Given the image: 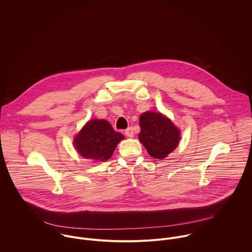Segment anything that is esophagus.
<instances>
[{
    "label": "esophagus",
    "mask_w": 252,
    "mask_h": 252,
    "mask_svg": "<svg viewBox=\"0 0 252 252\" xmlns=\"http://www.w3.org/2000/svg\"><path fill=\"white\" fill-rule=\"evenodd\" d=\"M125 135H126L128 138H133V137H134L133 128H132V127H129L128 129H126V130H125Z\"/></svg>",
    "instance_id": "obj_1"
}]
</instances>
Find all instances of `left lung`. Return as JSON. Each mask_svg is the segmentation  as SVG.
I'll return each mask as SVG.
<instances>
[{
  "instance_id": "1",
  "label": "left lung",
  "mask_w": 252,
  "mask_h": 252,
  "mask_svg": "<svg viewBox=\"0 0 252 252\" xmlns=\"http://www.w3.org/2000/svg\"><path fill=\"white\" fill-rule=\"evenodd\" d=\"M140 127L139 140L153 158H166L179 144L180 129L160 112L145 111L140 117Z\"/></svg>"
}]
</instances>
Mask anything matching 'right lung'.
<instances>
[{
	"mask_svg": "<svg viewBox=\"0 0 252 252\" xmlns=\"http://www.w3.org/2000/svg\"><path fill=\"white\" fill-rule=\"evenodd\" d=\"M124 139L115 132L107 120L91 119L73 139V145L80 156L101 162L108 160L119 142Z\"/></svg>",
	"mask_w": 252,
	"mask_h": 252,
	"instance_id": "1",
	"label": "right lung"
}]
</instances>
